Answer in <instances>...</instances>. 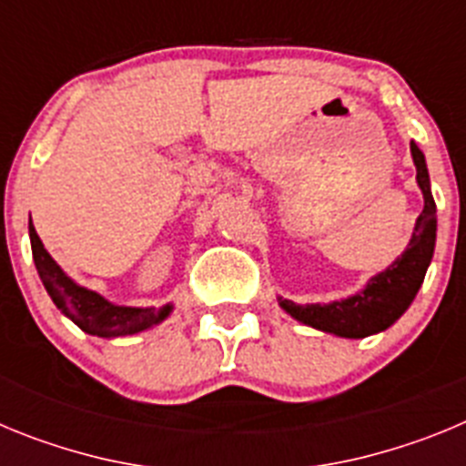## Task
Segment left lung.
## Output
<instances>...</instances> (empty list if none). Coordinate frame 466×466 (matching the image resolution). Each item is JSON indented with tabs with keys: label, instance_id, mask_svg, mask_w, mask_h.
I'll return each mask as SVG.
<instances>
[{
	"label": "left lung",
	"instance_id": "obj_1",
	"mask_svg": "<svg viewBox=\"0 0 466 466\" xmlns=\"http://www.w3.org/2000/svg\"><path fill=\"white\" fill-rule=\"evenodd\" d=\"M410 154H413V163L418 167L415 179L425 196V209L420 212L418 221H415L413 238H410L406 252L390 268L371 278L366 289L350 299L333 300L327 306H319V303L296 306L294 300L279 299V306L299 322L319 329V331L336 333L343 339H366L371 333L392 327L399 317L409 310L420 284L425 279L436 242V203L431 198L425 156L415 142H410Z\"/></svg>",
	"mask_w": 466,
	"mask_h": 466
}]
</instances>
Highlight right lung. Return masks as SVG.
<instances>
[{
  "label": "right lung",
  "instance_id": "right-lung-1",
  "mask_svg": "<svg viewBox=\"0 0 466 466\" xmlns=\"http://www.w3.org/2000/svg\"><path fill=\"white\" fill-rule=\"evenodd\" d=\"M30 242L36 273H39L41 282L46 287L48 296L81 331L97 336V339H121V336H133V333L147 331V329L163 322L170 315V306L160 308V310H156V308L114 306V303L102 299L100 294L84 289L76 282H72L63 273V268L53 261L51 254L44 249L32 224Z\"/></svg>",
  "mask_w": 466,
  "mask_h": 466
}]
</instances>
